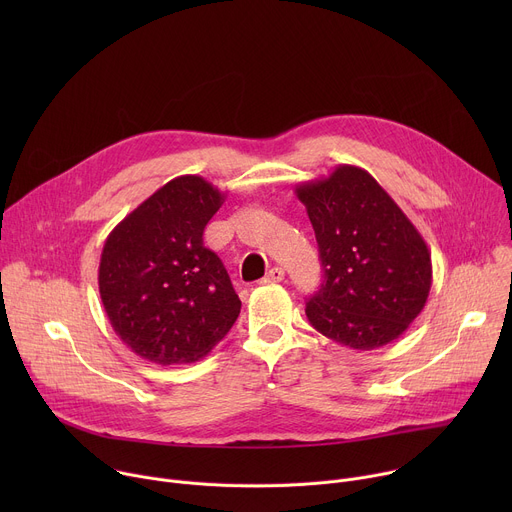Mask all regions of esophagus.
<instances>
[{
  "label": "esophagus",
  "mask_w": 512,
  "mask_h": 512,
  "mask_svg": "<svg viewBox=\"0 0 512 512\" xmlns=\"http://www.w3.org/2000/svg\"><path fill=\"white\" fill-rule=\"evenodd\" d=\"M285 279V271L281 267H271L267 271V275L263 277V283H277V281H283Z\"/></svg>",
  "instance_id": "1"
}]
</instances>
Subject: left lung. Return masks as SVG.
Wrapping results in <instances>:
<instances>
[{
	"mask_svg": "<svg viewBox=\"0 0 512 512\" xmlns=\"http://www.w3.org/2000/svg\"><path fill=\"white\" fill-rule=\"evenodd\" d=\"M320 247L324 283L306 302L310 324L326 338L373 350L399 338L421 314L431 289V253L385 188L358 166L302 182Z\"/></svg>",
	"mask_w": 512,
	"mask_h": 512,
	"instance_id": "8db88e82",
	"label": "left lung"
}]
</instances>
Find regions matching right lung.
I'll return each instance as SVG.
<instances>
[{"label": "right lung", "instance_id": "add662e5", "mask_svg": "<svg viewBox=\"0 0 512 512\" xmlns=\"http://www.w3.org/2000/svg\"><path fill=\"white\" fill-rule=\"evenodd\" d=\"M225 194L202 176H178L109 233L99 294L115 334L162 367L206 356L233 328L241 300L202 233Z\"/></svg>", "mask_w": 512, "mask_h": 512}]
</instances>
